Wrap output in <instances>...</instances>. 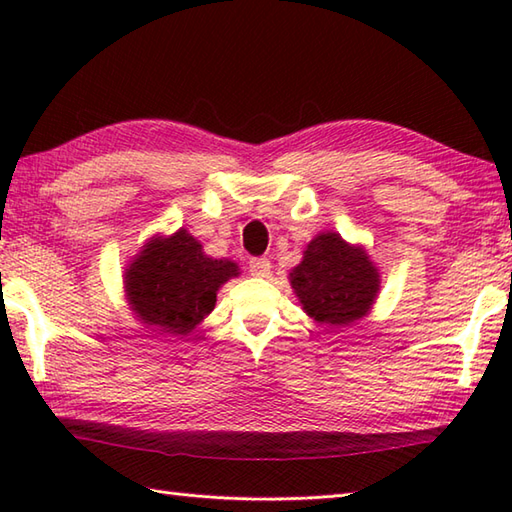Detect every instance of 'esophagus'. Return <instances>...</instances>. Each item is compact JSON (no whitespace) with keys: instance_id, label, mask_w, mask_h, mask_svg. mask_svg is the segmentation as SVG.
Segmentation results:
<instances>
[{"instance_id":"obj_1","label":"esophagus","mask_w":512,"mask_h":512,"mask_svg":"<svg viewBox=\"0 0 512 512\" xmlns=\"http://www.w3.org/2000/svg\"><path fill=\"white\" fill-rule=\"evenodd\" d=\"M270 262L266 257H253L248 262V270H250V275H255V277H268L270 275Z\"/></svg>"}]
</instances>
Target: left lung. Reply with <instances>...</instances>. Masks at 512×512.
I'll list each match as a JSON object with an SVG mask.
<instances>
[{"instance_id": "8db88e82", "label": "left lung", "mask_w": 512, "mask_h": 512, "mask_svg": "<svg viewBox=\"0 0 512 512\" xmlns=\"http://www.w3.org/2000/svg\"><path fill=\"white\" fill-rule=\"evenodd\" d=\"M290 284L312 319L347 325L369 310L380 281L361 248L345 244L336 233H321L290 273Z\"/></svg>"}]
</instances>
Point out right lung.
<instances>
[{"label":"right lung","mask_w":512,"mask_h":512,"mask_svg":"<svg viewBox=\"0 0 512 512\" xmlns=\"http://www.w3.org/2000/svg\"><path fill=\"white\" fill-rule=\"evenodd\" d=\"M235 275L233 262L206 257L200 242L178 231L145 246L127 270V297L156 332L189 334L215 308L217 288Z\"/></svg>","instance_id":"right-lung-1"}]
</instances>
